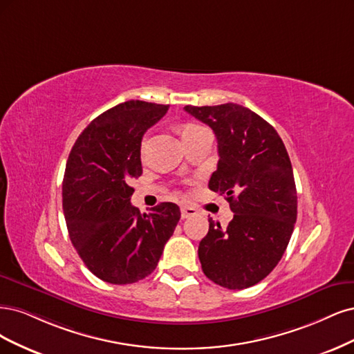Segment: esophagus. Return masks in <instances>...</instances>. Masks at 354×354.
<instances>
[{
    "label": "esophagus",
    "instance_id": "obj_1",
    "mask_svg": "<svg viewBox=\"0 0 354 354\" xmlns=\"http://www.w3.org/2000/svg\"><path fill=\"white\" fill-rule=\"evenodd\" d=\"M197 214H198V209H196V207H191V206L180 207V218L182 219H188V218H192V216H197Z\"/></svg>",
    "mask_w": 354,
    "mask_h": 354
}]
</instances>
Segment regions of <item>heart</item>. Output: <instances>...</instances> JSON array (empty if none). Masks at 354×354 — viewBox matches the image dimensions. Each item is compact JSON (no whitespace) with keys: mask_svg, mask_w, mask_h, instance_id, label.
<instances>
[{"mask_svg":"<svg viewBox=\"0 0 354 354\" xmlns=\"http://www.w3.org/2000/svg\"><path fill=\"white\" fill-rule=\"evenodd\" d=\"M198 129H201V127H198V124H194V123H187V124H184V127L180 128L182 138H184V136H187V135H189V133H192V132L198 131Z\"/></svg>","mask_w":354,"mask_h":354,"instance_id":"obj_1","label":"heart"}]
</instances>
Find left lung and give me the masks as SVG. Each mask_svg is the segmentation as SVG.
Wrapping results in <instances>:
<instances>
[{"instance_id": "8db88e82", "label": "left lung", "mask_w": 354, "mask_h": 354, "mask_svg": "<svg viewBox=\"0 0 354 354\" xmlns=\"http://www.w3.org/2000/svg\"><path fill=\"white\" fill-rule=\"evenodd\" d=\"M185 111L216 135L219 162L209 188L234 212L226 230L209 219L198 245L201 269L223 288L253 287L278 265L297 221L287 148L272 124L244 106H185Z\"/></svg>"}]
</instances>
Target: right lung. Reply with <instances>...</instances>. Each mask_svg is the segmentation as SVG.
I'll return each mask as SVG.
<instances>
[{
    "instance_id": "obj_1",
    "label": "right lung",
    "mask_w": 354,
    "mask_h": 354,
    "mask_svg": "<svg viewBox=\"0 0 354 354\" xmlns=\"http://www.w3.org/2000/svg\"><path fill=\"white\" fill-rule=\"evenodd\" d=\"M169 110L140 100L100 115L77 136L63 179V212L77 254L109 283H133L156 269L180 219L175 203L150 213L131 204V178L142 174L141 140Z\"/></svg>"
}]
</instances>
